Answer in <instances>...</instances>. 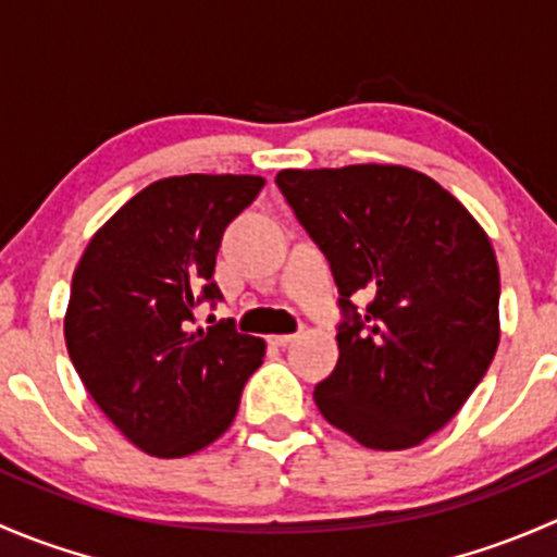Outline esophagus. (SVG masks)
<instances>
[{"instance_id": "1", "label": "esophagus", "mask_w": 557, "mask_h": 557, "mask_svg": "<svg viewBox=\"0 0 557 557\" xmlns=\"http://www.w3.org/2000/svg\"><path fill=\"white\" fill-rule=\"evenodd\" d=\"M296 339V334H277V336H269V342H272V345H277V347H285V345H290V342Z\"/></svg>"}]
</instances>
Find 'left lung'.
Returning a JSON list of instances; mask_svg holds the SVG:
<instances>
[{
  "label": "left lung",
  "mask_w": 557,
  "mask_h": 557,
  "mask_svg": "<svg viewBox=\"0 0 557 557\" xmlns=\"http://www.w3.org/2000/svg\"><path fill=\"white\" fill-rule=\"evenodd\" d=\"M296 221L339 288V361L323 418L372 450H407L455 418L498 347L496 252L436 180L407 166L283 170ZM369 293L367 311L351 305Z\"/></svg>",
  "instance_id": "1"
}]
</instances>
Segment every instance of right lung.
<instances>
[{
    "instance_id": "obj_1",
    "label": "right lung",
    "mask_w": 557,
    "mask_h": 557,
    "mask_svg": "<svg viewBox=\"0 0 557 557\" xmlns=\"http://www.w3.org/2000/svg\"><path fill=\"white\" fill-rule=\"evenodd\" d=\"M263 188L256 174H183L139 190L94 234L72 277L66 350L83 385L132 445L183 458L232 425L263 361L234 320L194 329L223 299L215 256Z\"/></svg>"
}]
</instances>
